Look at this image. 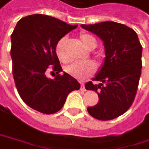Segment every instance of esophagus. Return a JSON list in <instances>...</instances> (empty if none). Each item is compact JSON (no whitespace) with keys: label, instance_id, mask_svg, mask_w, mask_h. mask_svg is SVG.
<instances>
[{"label":"esophagus","instance_id":"obj_1","mask_svg":"<svg viewBox=\"0 0 149 149\" xmlns=\"http://www.w3.org/2000/svg\"><path fill=\"white\" fill-rule=\"evenodd\" d=\"M80 89H81V90H83V91H86V88H85V85H84V83H81Z\"/></svg>","mask_w":149,"mask_h":149}]
</instances>
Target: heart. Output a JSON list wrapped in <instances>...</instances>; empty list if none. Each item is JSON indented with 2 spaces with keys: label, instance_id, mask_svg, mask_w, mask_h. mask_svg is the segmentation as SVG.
Instances as JSON below:
<instances>
[{
  "label": "heart",
  "instance_id": "heart-1",
  "mask_svg": "<svg viewBox=\"0 0 149 149\" xmlns=\"http://www.w3.org/2000/svg\"><path fill=\"white\" fill-rule=\"evenodd\" d=\"M79 40L81 44L88 50H92L96 46L95 38L89 35L82 33L79 36ZM66 43L67 38L62 37L57 42L55 45V53L57 57L61 62H67L69 61V57L66 53ZM95 70V65L93 61H76L66 65L64 67V71L69 75L76 78L78 79H84L87 77L91 76Z\"/></svg>",
  "mask_w": 149,
  "mask_h": 149
}]
</instances>
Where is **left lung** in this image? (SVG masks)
I'll return each instance as SVG.
<instances>
[{"label": "left lung", "mask_w": 149, "mask_h": 149, "mask_svg": "<svg viewBox=\"0 0 149 149\" xmlns=\"http://www.w3.org/2000/svg\"><path fill=\"white\" fill-rule=\"evenodd\" d=\"M98 36L104 43V61L93 80L86 83L88 90L97 92L99 102L88 107V113L101 121L123 114L135 98L141 75L142 46L137 33L123 24L113 21L80 25Z\"/></svg>", "instance_id": "obj_1"}]
</instances>
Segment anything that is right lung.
<instances>
[{
	"label": "right lung",
	"mask_w": 149,
	"mask_h": 149,
	"mask_svg": "<svg viewBox=\"0 0 149 149\" xmlns=\"http://www.w3.org/2000/svg\"><path fill=\"white\" fill-rule=\"evenodd\" d=\"M77 26L54 17L35 14L21 19L11 35L10 56L17 89L28 106L42 113H57L68 95L80 88L68 73L60 75L62 69L55 53L57 42ZM49 66L56 71L54 80L46 77Z\"/></svg>",
	"instance_id": "right-lung-1"
}]
</instances>
